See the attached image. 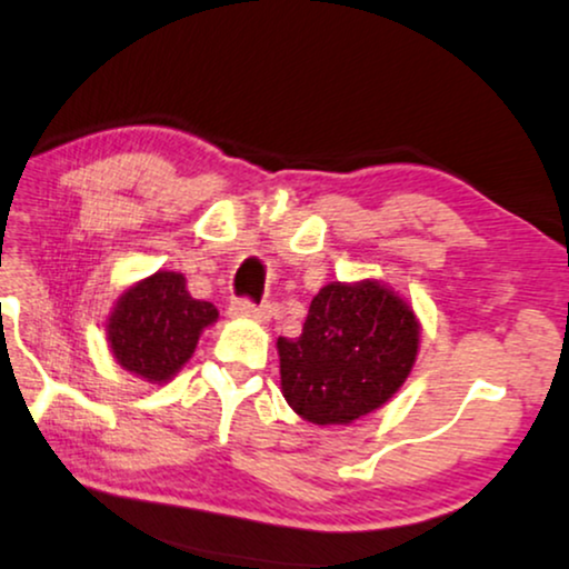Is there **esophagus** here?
Returning a JSON list of instances; mask_svg holds the SVG:
<instances>
[{"instance_id":"34e87169","label":"esophagus","mask_w":569,"mask_h":569,"mask_svg":"<svg viewBox=\"0 0 569 569\" xmlns=\"http://www.w3.org/2000/svg\"><path fill=\"white\" fill-rule=\"evenodd\" d=\"M230 318H246V320H257V323H267L272 315V307L270 305H254L249 302V299H236L228 307Z\"/></svg>"}]
</instances>
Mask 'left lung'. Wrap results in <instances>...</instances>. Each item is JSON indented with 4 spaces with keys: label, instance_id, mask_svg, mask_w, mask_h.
Listing matches in <instances>:
<instances>
[{
    "label": "left lung",
    "instance_id": "1",
    "mask_svg": "<svg viewBox=\"0 0 569 569\" xmlns=\"http://www.w3.org/2000/svg\"><path fill=\"white\" fill-rule=\"evenodd\" d=\"M421 326L400 293L379 280H333L315 293L302 337L278 339L280 392L318 427L373 413L406 385Z\"/></svg>",
    "mask_w": 569,
    "mask_h": 569
}]
</instances>
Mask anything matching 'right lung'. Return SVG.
<instances>
[{
  "instance_id": "right-lung-1",
  "label": "right lung",
  "mask_w": 569,
  "mask_h": 569,
  "mask_svg": "<svg viewBox=\"0 0 569 569\" xmlns=\"http://www.w3.org/2000/svg\"><path fill=\"white\" fill-rule=\"evenodd\" d=\"M217 318L214 305L190 297L182 272L159 270L129 286L113 305L108 347L124 371L167 385L193 358L198 337Z\"/></svg>"
}]
</instances>
